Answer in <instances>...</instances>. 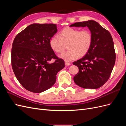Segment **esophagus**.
Here are the masks:
<instances>
[{
	"label": "esophagus",
	"instance_id": "obj_1",
	"mask_svg": "<svg viewBox=\"0 0 126 126\" xmlns=\"http://www.w3.org/2000/svg\"><path fill=\"white\" fill-rule=\"evenodd\" d=\"M70 63H68V62H65V65L66 66H70Z\"/></svg>",
	"mask_w": 126,
	"mask_h": 126
}]
</instances>
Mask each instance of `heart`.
I'll list each match as a JSON object with an SVG mask.
<instances>
[{
	"instance_id": "obj_1",
	"label": "heart",
	"mask_w": 126,
	"mask_h": 126,
	"mask_svg": "<svg viewBox=\"0 0 126 126\" xmlns=\"http://www.w3.org/2000/svg\"><path fill=\"white\" fill-rule=\"evenodd\" d=\"M93 36L89 30H81L67 27L61 31L59 36L55 35L49 41V46L56 53L62 52L67 45L68 51L59 55V57L66 62L77 59L78 56H85L91 48Z\"/></svg>"
}]
</instances>
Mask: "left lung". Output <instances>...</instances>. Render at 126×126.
I'll list each match as a JSON object with an SVG mask.
<instances>
[{"label": "left lung", "instance_id": "left-lung-1", "mask_svg": "<svg viewBox=\"0 0 126 126\" xmlns=\"http://www.w3.org/2000/svg\"><path fill=\"white\" fill-rule=\"evenodd\" d=\"M86 26L92 34L93 43L88 52L73 63L79 68L74 80L83 88L95 89L104 85L109 78L115 63L116 54L111 34L97 22L90 20L70 26Z\"/></svg>", "mask_w": 126, "mask_h": 126}]
</instances>
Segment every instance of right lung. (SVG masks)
<instances>
[{"label": "right lung", "mask_w": 126, "mask_h": 126, "mask_svg": "<svg viewBox=\"0 0 126 126\" xmlns=\"http://www.w3.org/2000/svg\"><path fill=\"white\" fill-rule=\"evenodd\" d=\"M57 32L54 24H33L15 38L11 49V66L16 78L29 91L40 93L55 84L58 72L64 67L49 46ZM54 62L50 63L52 59Z\"/></svg>", "instance_id": "obj_1"}]
</instances>
